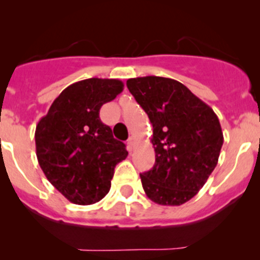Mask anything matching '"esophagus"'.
Wrapping results in <instances>:
<instances>
[{
    "label": "esophagus",
    "instance_id": "1",
    "mask_svg": "<svg viewBox=\"0 0 260 260\" xmlns=\"http://www.w3.org/2000/svg\"><path fill=\"white\" fill-rule=\"evenodd\" d=\"M127 143H128V146L131 147V148H132L133 146H135V143H136V138L133 137V136H131L129 138H128V141H127Z\"/></svg>",
    "mask_w": 260,
    "mask_h": 260
}]
</instances>
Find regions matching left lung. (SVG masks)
<instances>
[{"label": "left lung", "mask_w": 260, "mask_h": 260, "mask_svg": "<svg viewBox=\"0 0 260 260\" xmlns=\"http://www.w3.org/2000/svg\"><path fill=\"white\" fill-rule=\"evenodd\" d=\"M127 88L153 128L156 162L140 175L143 190L159 205H182L216 167L224 142L219 118L190 89L170 78H132Z\"/></svg>", "instance_id": "8db88e82"}]
</instances>
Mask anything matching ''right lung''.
Wrapping results in <instances>:
<instances>
[{
  "label": "right lung",
  "instance_id": "right-lung-1",
  "mask_svg": "<svg viewBox=\"0 0 260 260\" xmlns=\"http://www.w3.org/2000/svg\"><path fill=\"white\" fill-rule=\"evenodd\" d=\"M123 90L118 79L72 84L52 102L35 131L36 156L46 179L78 205L101 201L111 188L115 165L125 159V145L99 118L104 103Z\"/></svg>",
  "mask_w": 260,
  "mask_h": 260
}]
</instances>
